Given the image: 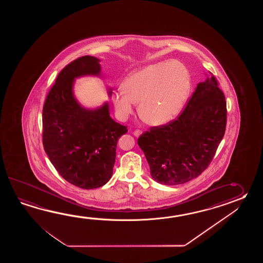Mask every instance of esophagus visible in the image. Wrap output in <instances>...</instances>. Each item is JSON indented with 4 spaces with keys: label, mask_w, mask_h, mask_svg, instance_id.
Returning <instances> with one entry per match:
<instances>
[{
    "label": "esophagus",
    "mask_w": 263,
    "mask_h": 263,
    "mask_svg": "<svg viewBox=\"0 0 263 263\" xmlns=\"http://www.w3.org/2000/svg\"><path fill=\"white\" fill-rule=\"evenodd\" d=\"M141 134H142V130H140V129H135L134 132V135L136 137H139Z\"/></svg>",
    "instance_id": "34e87169"
}]
</instances>
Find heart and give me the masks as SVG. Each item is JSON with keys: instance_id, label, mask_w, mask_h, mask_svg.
<instances>
[{"instance_id": "1", "label": "heart", "mask_w": 263, "mask_h": 263, "mask_svg": "<svg viewBox=\"0 0 263 263\" xmlns=\"http://www.w3.org/2000/svg\"><path fill=\"white\" fill-rule=\"evenodd\" d=\"M191 93L190 73L179 61L158 62L130 73L124 88L115 91L112 102L125 119L139 103L140 117L151 126L171 122L183 111Z\"/></svg>"}]
</instances>
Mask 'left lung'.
Instances as JSON below:
<instances>
[{
  "instance_id": "obj_1",
  "label": "left lung",
  "mask_w": 263,
  "mask_h": 263,
  "mask_svg": "<svg viewBox=\"0 0 263 263\" xmlns=\"http://www.w3.org/2000/svg\"><path fill=\"white\" fill-rule=\"evenodd\" d=\"M227 125V102L214 76L197 84L184 111L138 138L151 177L164 185L196 179L210 165Z\"/></svg>"
}]
</instances>
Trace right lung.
Masks as SVG:
<instances>
[{
  "instance_id": "add662e5",
  "label": "right lung",
  "mask_w": 263,
  "mask_h": 263,
  "mask_svg": "<svg viewBox=\"0 0 263 263\" xmlns=\"http://www.w3.org/2000/svg\"><path fill=\"white\" fill-rule=\"evenodd\" d=\"M101 70L100 59L94 56L69 63L58 74L42 112L43 146L50 162L69 183L87 190L111 179L118 138L128 132L110 117L107 102L87 109L74 97L75 79L100 76Z\"/></svg>"
}]
</instances>
